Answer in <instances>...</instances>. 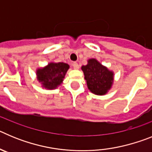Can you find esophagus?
<instances>
[{
	"instance_id": "1",
	"label": "esophagus",
	"mask_w": 152,
	"mask_h": 152,
	"mask_svg": "<svg viewBox=\"0 0 152 152\" xmlns=\"http://www.w3.org/2000/svg\"><path fill=\"white\" fill-rule=\"evenodd\" d=\"M73 67H74V69L75 70H77L79 69V65L77 62H74L73 63Z\"/></svg>"
}]
</instances>
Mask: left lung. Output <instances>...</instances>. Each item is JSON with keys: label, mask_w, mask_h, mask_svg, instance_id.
<instances>
[{"label": "left lung", "mask_w": 152, "mask_h": 152, "mask_svg": "<svg viewBox=\"0 0 152 152\" xmlns=\"http://www.w3.org/2000/svg\"><path fill=\"white\" fill-rule=\"evenodd\" d=\"M88 88L94 94L103 96L112 88L114 72L98 61L96 58H89L88 64L81 66Z\"/></svg>", "instance_id": "obj_1"}]
</instances>
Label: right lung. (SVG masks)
Returning a JSON list of instances; mask_svg holds the SVG:
<instances>
[{
    "label": "right lung",
    "mask_w": 152,
    "mask_h": 152,
    "mask_svg": "<svg viewBox=\"0 0 152 152\" xmlns=\"http://www.w3.org/2000/svg\"><path fill=\"white\" fill-rule=\"evenodd\" d=\"M69 68L67 63L51 61L45 66L36 69V78L42 88L46 90L56 89L63 83Z\"/></svg>",
    "instance_id": "add662e5"
}]
</instances>
